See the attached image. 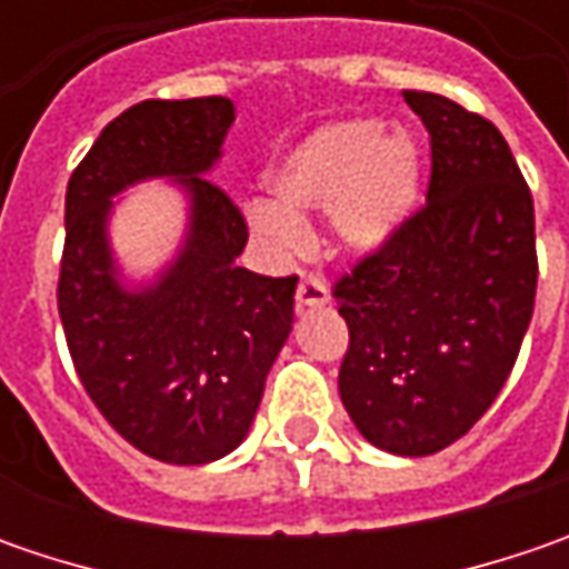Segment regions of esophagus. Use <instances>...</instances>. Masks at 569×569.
<instances>
[{
  "label": "esophagus",
  "instance_id": "obj_1",
  "mask_svg": "<svg viewBox=\"0 0 569 569\" xmlns=\"http://www.w3.org/2000/svg\"><path fill=\"white\" fill-rule=\"evenodd\" d=\"M329 288L326 281H319L313 274H300L297 284V310H310V307H326L329 303Z\"/></svg>",
  "mask_w": 569,
  "mask_h": 569
}]
</instances>
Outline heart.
I'll list each match as a JSON object with an SVG mask.
<instances>
[{"instance_id": "heart-1", "label": "heart", "mask_w": 569, "mask_h": 569, "mask_svg": "<svg viewBox=\"0 0 569 569\" xmlns=\"http://www.w3.org/2000/svg\"><path fill=\"white\" fill-rule=\"evenodd\" d=\"M269 199L247 202V221L274 250L303 240L300 221L326 214L345 256H377L411 221L421 199V144L402 126L370 117L322 122L266 173Z\"/></svg>"}]
</instances>
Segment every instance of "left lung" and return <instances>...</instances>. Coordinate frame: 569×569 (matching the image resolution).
I'll return each mask as SVG.
<instances>
[{
    "mask_svg": "<svg viewBox=\"0 0 569 569\" xmlns=\"http://www.w3.org/2000/svg\"><path fill=\"white\" fill-rule=\"evenodd\" d=\"M430 132V192L402 233L336 288L351 345L345 411L367 443L430 456L491 408L536 307V208L497 126L405 91Z\"/></svg>",
    "mask_w": 569,
    "mask_h": 569,
    "instance_id": "8db88e82",
    "label": "left lung"
}]
</instances>
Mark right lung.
I'll return each instance as SVG.
<instances>
[{"label": "right lung", "instance_id": "obj_1", "mask_svg": "<svg viewBox=\"0 0 569 569\" xmlns=\"http://www.w3.org/2000/svg\"><path fill=\"white\" fill-rule=\"evenodd\" d=\"M230 122L228 98L142 100L100 132L66 189L59 319L81 386L132 447L170 466H206L247 440L295 322L297 278L240 269L247 224L208 180ZM148 179L184 196L188 224L158 273L132 279L109 221Z\"/></svg>", "mask_w": 569, "mask_h": 569}]
</instances>
